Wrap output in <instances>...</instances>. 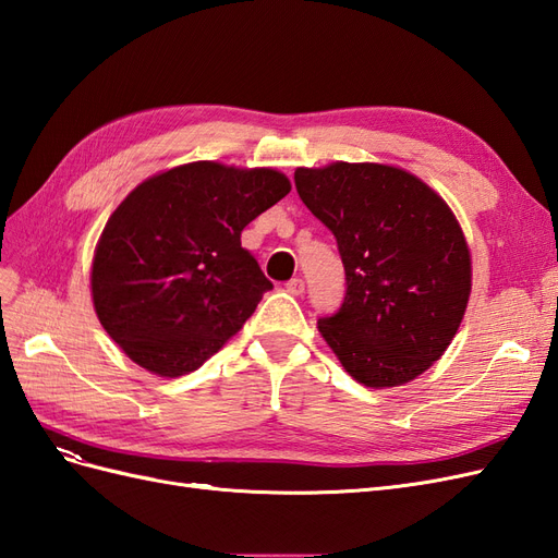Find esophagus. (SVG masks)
I'll use <instances>...</instances> for the list:
<instances>
[{
  "mask_svg": "<svg viewBox=\"0 0 558 558\" xmlns=\"http://www.w3.org/2000/svg\"><path fill=\"white\" fill-rule=\"evenodd\" d=\"M286 291H289L291 295H302V293H305V281H302L300 277L286 281Z\"/></svg>",
  "mask_w": 558,
  "mask_h": 558,
  "instance_id": "obj_1",
  "label": "esophagus"
}]
</instances>
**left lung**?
<instances>
[{
	"label": "left lung",
	"instance_id": "1",
	"mask_svg": "<svg viewBox=\"0 0 558 558\" xmlns=\"http://www.w3.org/2000/svg\"><path fill=\"white\" fill-rule=\"evenodd\" d=\"M295 189L340 248L347 293L318 332L369 386L418 377L451 344L470 298V251L447 202L414 174L377 162L295 170Z\"/></svg>",
	"mask_w": 558,
	"mask_h": 558
}]
</instances>
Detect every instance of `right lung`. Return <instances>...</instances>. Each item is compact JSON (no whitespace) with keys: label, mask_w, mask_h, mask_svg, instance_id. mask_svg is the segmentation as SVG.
I'll return each mask as SVG.
<instances>
[{"label":"right lung","mask_w":558,"mask_h":558,"mask_svg":"<svg viewBox=\"0 0 558 558\" xmlns=\"http://www.w3.org/2000/svg\"><path fill=\"white\" fill-rule=\"evenodd\" d=\"M291 193L277 170L189 162L146 179L107 221L93 260L99 324L160 377L197 369L272 289L242 230Z\"/></svg>","instance_id":"right-lung-1"}]
</instances>
